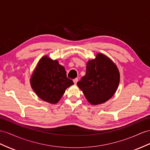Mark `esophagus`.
<instances>
[{"mask_svg": "<svg viewBox=\"0 0 150 150\" xmlns=\"http://www.w3.org/2000/svg\"><path fill=\"white\" fill-rule=\"evenodd\" d=\"M78 79L77 78H76V79H74V80H73V81H74V83L75 84H76V83H77V82H78Z\"/></svg>", "mask_w": 150, "mask_h": 150, "instance_id": "34e87169", "label": "esophagus"}]
</instances>
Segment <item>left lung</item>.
<instances>
[{"label":"left lung","instance_id":"left-lung-1","mask_svg":"<svg viewBox=\"0 0 150 150\" xmlns=\"http://www.w3.org/2000/svg\"><path fill=\"white\" fill-rule=\"evenodd\" d=\"M120 82V73L112 60L101 53L87 63L86 74L77 86L93 105L105 103L116 92Z\"/></svg>","mask_w":150,"mask_h":150}]
</instances>
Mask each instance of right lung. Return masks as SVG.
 I'll use <instances>...</instances> for the list:
<instances>
[{
	"label": "right lung",
	"instance_id": "add662e5",
	"mask_svg": "<svg viewBox=\"0 0 150 150\" xmlns=\"http://www.w3.org/2000/svg\"><path fill=\"white\" fill-rule=\"evenodd\" d=\"M30 82L38 96L51 104L58 102L67 88L74 85L67 78L64 67L47 56L38 61Z\"/></svg>",
	"mask_w": 150,
	"mask_h": 150
}]
</instances>
